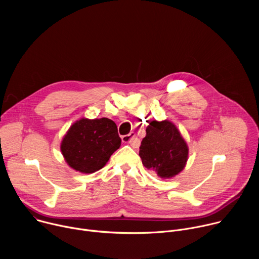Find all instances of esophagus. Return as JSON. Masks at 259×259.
Masks as SVG:
<instances>
[{
  "instance_id": "34e87169",
  "label": "esophagus",
  "mask_w": 259,
  "mask_h": 259,
  "mask_svg": "<svg viewBox=\"0 0 259 259\" xmlns=\"http://www.w3.org/2000/svg\"><path fill=\"white\" fill-rule=\"evenodd\" d=\"M134 137H135V134L132 132V133H129L128 135H124L122 137V141L124 143H133V140H134Z\"/></svg>"
}]
</instances>
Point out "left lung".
Here are the masks:
<instances>
[{"instance_id":"obj_1","label":"left lung","mask_w":259,"mask_h":259,"mask_svg":"<svg viewBox=\"0 0 259 259\" xmlns=\"http://www.w3.org/2000/svg\"><path fill=\"white\" fill-rule=\"evenodd\" d=\"M139 147L145 168L156 171L161 178H171L186 167L189 146L177 127L170 121H152Z\"/></svg>"}]
</instances>
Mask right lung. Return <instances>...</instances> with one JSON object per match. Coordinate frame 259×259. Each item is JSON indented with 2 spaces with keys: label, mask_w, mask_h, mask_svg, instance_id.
I'll use <instances>...</instances> for the list:
<instances>
[{
  "label": "right lung",
  "mask_w": 259,
  "mask_h": 259,
  "mask_svg": "<svg viewBox=\"0 0 259 259\" xmlns=\"http://www.w3.org/2000/svg\"><path fill=\"white\" fill-rule=\"evenodd\" d=\"M120 145L121 138L114 121L82 118L69 127L60 150L69 167L82 173H93L107 163Z\"/></svg>",
  "instance_id": "obj_1"
}]
</instances>
